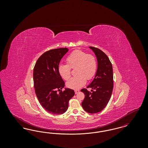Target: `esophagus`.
<instances>
[{"label": "esophagus", "instance_id": "34e87169", "mask_svg": "<svg viewBox=\"0 0 148 148\" xmlns=\"http://www.w3.org/2000/svg\"><path fill=\"white\" fill-rule=\"evenodd\" d=\"M74 91H75V93L77 94V93L79 92L80 90H75Z\"/></svg>", "mask_w": 148, "mask_h": 148}]
</instances>
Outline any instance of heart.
<instances>
[{"mask_svg":"<svg viewBox=\"0 0 148 148\" xmlns=\"http://www.w3.org/2000/svg\"><path fill=\"white\" fill-rule=\"evenodd\" d=\"M66 60L67 64H60L58 66V72L63 79L67 80L71 77V69L77 67L75 73L77 76L71 77L66 82L67 87L71 89H80L86 83V79L91 80L97 73V59L91 54L76 50L67 56Z\"/></svg>","mask_w":148,"mask_h":148,"instance_id":"1","label":"heart"}]
</instances>
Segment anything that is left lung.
<instances>
[{
	"label": "left lung",
	"mask_w": 148,
	"mask_h": 148,
	"mask_svg": "<svg viewBox=\"0 0 148 148\" xmlns=\"http://www.w3.org/2000/svg\"><path fill=\"white\" fill-rule=\"evenodd\" d=\"M97 56L98 69L92 83L86 88L92 89V92L84 88L85 98L82 106L85 111L95 114L100 112L108 104L111 98L113 89V67L106 54L97 48L89 47Z\"/></svg>",
	"instance_id": "obj_1"
}]
</instances>
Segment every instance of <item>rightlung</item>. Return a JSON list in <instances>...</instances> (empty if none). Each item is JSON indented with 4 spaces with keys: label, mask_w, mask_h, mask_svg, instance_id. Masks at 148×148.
Instances as JSON below:
<instances>
[{
    "label": "right lung",
    "mask_w": 148,
    "mask_h": 148,
    "mask_svg": "<svg viewBox=\"0 0 148 148\" xmlns=\"http://www.w3.org/2000/svg\"><path fill=\"white\" fill-rule=\"evenodd\" d=\"M68 51L66 48L48 50L38 58L34 68L36 95L43 108L50 114L65 113L69 100L75 94L74 91L69 88L62 90L65 83L58 72L59 63Z\"/></svg>",
    "instance_id": "obj_1"
}]
</instances>
